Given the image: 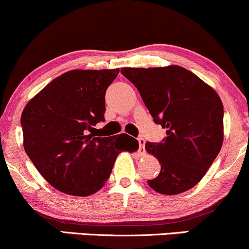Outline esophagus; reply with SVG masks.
<instances>
[{
  "instance_id": "esophagus-1",
  "label": "esophagus",
  "mask_w": 249,
  "mask_h": 249,
  "mask_svg": "<svg viewBox=\"0 0 249 249\" xmlns=\"http://www.w3.org/2000/svg\"><path fill=\"white\" fill-rule=\"evenodd\" d=\"M138 142H139V151L141 153L145 152V139L144 138H138Z\"/></svg>"
}]
</instances>
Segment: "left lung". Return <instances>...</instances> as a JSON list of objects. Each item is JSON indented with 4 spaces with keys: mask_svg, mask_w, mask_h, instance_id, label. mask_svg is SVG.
Instances as JSON below:
<instances>
[{
    "mask_svg": "<svg viewBox=\"0 0 249 249\" xmlns=\"http://www.w3.org/2000/svg\"><path fill=\"white\" fill-rule=\"evenodd\" d=\"M138 89L154 123L166 128L161 142L145 144L160 164L152 190L176 196L204 178L224 142V105L213 88L179 65L122 68Z\"/></svg>",
    "mask_w": 249,
    "mask_h": 249,
    "instance_id": "obj_1",
    "label": "left lung"
}]
</instances>
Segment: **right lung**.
<instances>
[{
    "label": "right lung",
    "mask_w": 249,
    "mask_h": 249,
    "mask_svg": "<svg viewBox=\"0 0 249 249\" xmlns=\"http://www.w3.org/2000/svg\"><path fill=\"white\" fill-rule=\"evenodd\" d=\"M119 69L71 70L43 88L21 116L25 153L56 190L88 196L104 186L123 151L138 150L128 134L95 137L104 122L105 92Z\"/></svg>",
    "instance_id": "add662e5"
}]
</instances>
